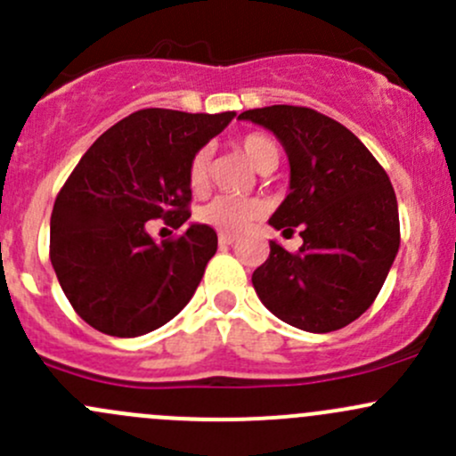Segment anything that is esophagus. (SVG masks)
<instances>
[{"mask_svg":"<svg viewBox=\"0 0 456 456\" xmlns=\"http://www.w3.org/2000/svg\"><path fill=\"white\" fill-rule=\"evenodd\" d=\"M218 242L223 247H229V245H233V242H236V236H232V233H220Z\"/></svg>","mask_w":456,"mask_h":456,"instance_id":"esophagus-1","label":"esophagus"}]
</instances>
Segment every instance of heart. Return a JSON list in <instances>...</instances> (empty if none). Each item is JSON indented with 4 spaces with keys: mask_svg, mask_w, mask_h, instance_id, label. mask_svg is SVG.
Listing matches in <instances>:
<instances>
[{
    "mask_svg": "<svg viewBox=\"0 0 456 456\" xmlns=\"http://www.w3.org/2000/svg\"><path fill=\"white\" fill-rule=\"evenodd\" d=\"M238 147L247 156L257 172L275 169L280 159L278 145L265 134H247L238 141ZM187 183L194 194H205L209 190V150L202 147L196 151L187 167ZM265 214V205L257 199H236V196H218L199 211V218L209 227L223 233H240Z\"/></svg>",
    "mask_w": 456,
    "mask_h": 456,
    "instance_id": "b5f03b06",
    "label": "heart"
}]
</instances>
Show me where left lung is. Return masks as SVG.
I'll return each mask as SVG.
<instances>
[{
    "instance_id": "obj_1",
    "label": "left lung",
    "mask_w": 456,
    "mask_h": 456,
    "mask_svg": "<svg viewBox=\"0 0 456 456\" xmlns=\"http://www.w3.org/2000/svg\"><path fill=\"white\" fill-rule=\"evenodd\" d=\"M238 118L278 136L291 165V187L269 224L300 227L302 247L271 254L251 275L262 305L309 333H330L375 302L399 251L395 190L348 127L302 105L247 110Z\"/></svg>"
}]
</instances>
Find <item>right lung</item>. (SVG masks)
Wrapping results in <instances>:
<instances>
[{
  "mask_svg": "<svg viewBox=\"0 0 456 456\" xmlns=\"http://www.w3.org/2000/svg\"><path fill=\"white\" fill-rule=\"evenodd\" d=\"M236 112L147 108L90 145L63 183L50 218V262L72 309L92 329L139 338L191 300L218 249L209 224L156 242L147 220L174 229L191 216L187 167Z\"/></svg>",
  "mask_w": 456,
  "mask_h": 456,
  "instance_id": "obj_1",
  "label": "right lung"
}]
</instances>
